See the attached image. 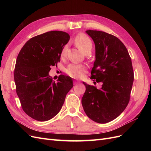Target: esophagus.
Here are the masks:
<instances>
[{"mask_svg": "<svg viewBox=\"0 0 151 151\" xmlns=\"http://www.w3.org/2000/svg\"><path fill=\"white\" fill-rule=\"evenodd\" d=\"M81 83L80 81H76V80H75V81H74V84L76 85V84H79Z\"/></svg>", "mask_w": 151, "mask_h": 151, "instance_id": "1", "label": "esophagus"}]
</instances>
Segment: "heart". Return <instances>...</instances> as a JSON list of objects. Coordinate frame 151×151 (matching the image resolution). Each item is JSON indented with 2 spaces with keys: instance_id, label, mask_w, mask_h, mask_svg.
<instances>
[{
  "instance_id": "heart-1",
  "label": "heart",
  "mask_w": 151,
  "mask_h": 151,
  "mask_svg": "<svg viewBox=\"0 0 151 151\" xmlns=\"http://www.w3.org/2000/svg\"><path fill=\"white\" fill-rule=\"evenodd\" d=\"M76 43L78 48L82 50L84 53L91 50L93 47L92 41L88 37V36L83 33H81L77 36L76 38ZM67 46L63 48L61 55L64 57L66 53ZM86 71V67L84 65L81 64H70L68 65L66 69L67 74L73 78L79 79L83 77L84 73Z\"/></svg>"
}]
</instances>
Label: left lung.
Segmentation results:
<instances>
[{
    "mask_svg": "<svg viewBox=\"0 0 151 151\" xmlns=\"http://www.w3.org/2000/svg\"><path fill=\"white\" fill-rule=\"evenodd\" d=\"M95 44L96 60L91 79L102 83V88L87 84L82 105L89 118L99 123L115 119L129 104L134 82L131 58L125 46L112 35L87 30Z\"/></svg>",
    "mask_w": 151,
    "mask_h": 151,
    "instance_id": "left-lung-1",
    "label": "left lung"
}]
</instances>
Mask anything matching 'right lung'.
I'll use <instances>...</instances> for the list:
<instances>
[{"instance_id": "1", "label": "right lung", "mask_w": 151, "mask_h": 151, "mask_svg": "<svg viewBox=\"0 0 151 151\" xmlns=\"http://www.w3.org/2000/svg\"><path fill=\"white\" fill-rule=\"evenodd\" d=\"M69 39L65 32L48 31L29 40L18 54L14 69L16 93L23 111L36 120L47 121L57 115L74 86L70 77L60 75L55 83L49 76L50 67L60 61Z\"/></svg>"}]
</instances>
